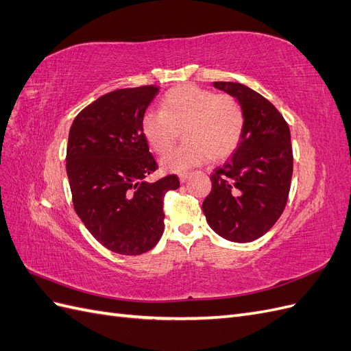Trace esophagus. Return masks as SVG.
Here are the masks:
<instances>
[{
	"mask_svg": "<svg viewBox=\"0 0 351 351\" xmlns=\"http://www.w3.org/2000/svg\"><path fill=\"white\" fill-rule=\"evenodd\" d=\"M178 177H180V182L184 183V182H187V178L190 177V174H189V173H182Z\"/></svg>",
	"mask_w": 351,
	"mask_h": 351,
	"instance_id": "34e87169",
	"label": "esophagus"
}]
</instances>
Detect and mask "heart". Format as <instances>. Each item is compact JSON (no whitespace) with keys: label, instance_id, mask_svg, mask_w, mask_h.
Wrapping results in <instances>:
<instances>
[{"label":"heart","instance_id":"b5f03b06","mask_svg":"<svg viewBox=\"0 0 351 351\" xmlns=\"http://www.w3.org/2000/svg\"><path fill=\"white\" fill-rule=\"evenodd\" d=\"M142 132L158 155L171 151L182 132L184 143L162 159V167L183 173L236 151L244 132V111L232 95L182 84L164 95L159 112L143 115Z\"/></svg>","mask_w":351,"mask_h":351}]
</instances>
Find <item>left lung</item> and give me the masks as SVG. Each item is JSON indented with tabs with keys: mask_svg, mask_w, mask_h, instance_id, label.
<instances>
[{
	"mask_svg": "<svg viewBox=\"0 0 351 351\" xmlns=\"http://www.w3.org/2000/svg\"><path fill=\"white\" fill-rule=\"evenodd\" d=\"M237 98L244 111L243 137L227 161L210 174L204 214L221 237L249 243L278 221L289 200L293 147L289 124L261 93L236 82H214Z\"/></svg>",
	"mask_w": 351,
	"mask_h": 351,
	"instance_id": "left-lung-1",
	"label": "left lung"
}]
</instances>
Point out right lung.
Masks as SVG:
<instances>
[{"label": "right lung", "instance_id": "obj_1", "mask_svg": "<svg viewBox=\"0 0 351 351\" xmlns=\"http://www.w3.org/2000/svg\"><path fill=\"white\" fill-rule=\"evenodd\" d=\"M159 88L117 89L102 95L74 119L66 169L73 206L104 247L142 254L164 231V196L180 187L176 174L151 183L158 169L142 132V119Z\"/></svg>", "mask_w": 351, "mask_h": 351}]
</instances>
